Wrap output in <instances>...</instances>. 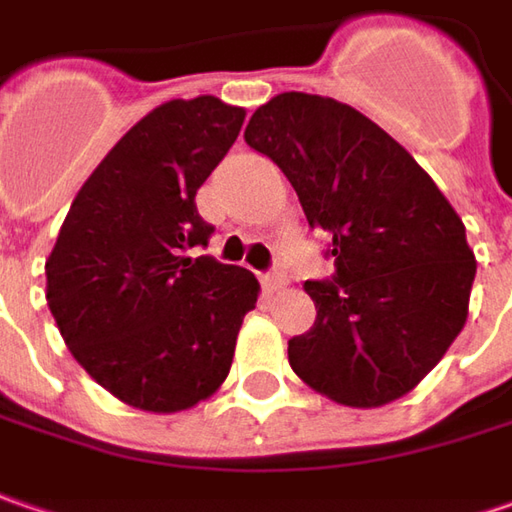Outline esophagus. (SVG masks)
<instances>
[{
	"label": "esophagus",
	"instance_id": "1",
	"mask_svg": "<svg viewBox=\"0 0 512 512\" xmlns=\"http://www.w3.org/2000/svg\"><path fill=\"white\" fill-rule=\"evenodd\" d=\"M286 283H289V278H286L280 269H272V272H266V275H263V286H266V292H280V289H286Z\"/></svg>",
	"mask_w": 512,
	"mask_h": 512
}]
</instances>
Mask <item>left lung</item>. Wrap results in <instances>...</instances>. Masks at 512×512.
I'll list each match as a JSON object with an SVG mask.
<instances>
[{
    "label": "left lung",
    "instance_id": "8db88e82",
    "mask_svg": "<svg viewBox=\"0 0 512 512\" xmlns=\"http://www.w3.org/2000/svg\"><path fill=\"white\" fill-rule=\"evenodd\" d=\"M243 140L286 174L335 260L332 278L306 280L318 318L289 341L292 369L346 407L401 398L467 321L476 257L461 217L404 145L344 102L278 94Z\"/></svg>",
    "mask_w": 512,
    "mask_h": 512
}]
</instances>
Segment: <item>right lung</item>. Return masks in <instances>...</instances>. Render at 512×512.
Listing matches in <instances>:
<instances>
[{
	"label": "right lung",
	"instance_id": "right-lung-1",
	"mask_svg": "<svg viewBox=\"0 0 512 512\" xmlns=\"http://www.w3.org/2000/svg\"><path fill=\"white\" fill-rule=\"evenodd\" d=\"M246 111L217 97L171 100L114 145L74 197L48 263L56 326L100 387L148 412L209 398L260 283L212 255L197 189L240 134Z\"/></svg>",
	"mask_w": 512,
	"mask_h": 512
}]
</instances>
